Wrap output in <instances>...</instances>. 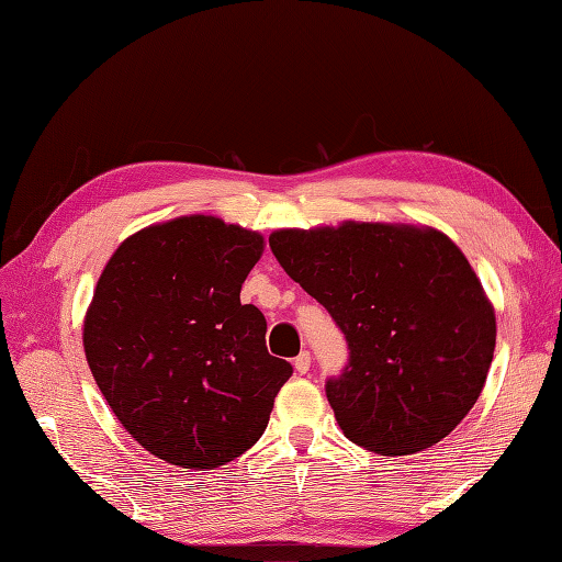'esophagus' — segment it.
<instances>
[{
    "label": "esophagus",
    "mask_w": 562,
    "mask_h": 562,
    "mask_svg": "<svg viewBox=\"0 0 562 562\" xmlns=\"http://www.w3.org/2000/svg\"><path fill=\"white\" fill-rule=\"evenodd\" d=\"M310 363H313V358H310V351L297 353L295 360H293V366H295L297 372H301V375H305V372L310 370Z\"/></svg>",
    "instance_id": "34e87169"
}]
</instances>
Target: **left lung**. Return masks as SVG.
Returning a JSON list of instances; mask_svg holds the SVG:
<instances>
[{"label": "left lung", "mask_w": 562, "mask_h": 562, "mask_svg": "<svg viewBox=\"0 0 562 562\" xmlns=\"http://www.w3.org/2000/svg\"><path fill=\"white\" fill-rule=\"evenodd\" d=\"M273 257L346 336L327 398L348 440L402 457L447 438L476 404L495 351V313L445 233L346 221L283 228Z\"/></svg>", "instance_id": "obj_1"}]
</instances>
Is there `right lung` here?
<instances>
[{
  "instance_id": "add662e5",
  "label": "right lung",
  "mask_w": 562,
  "mask_h": 562,
  "mask_svg": "<svg viewBox=\"0 0 562 562\" xmlns=\"http://www.w3.org/2000/svg\"><path fill=\"white\" fill-rule=\"evenodd\" d=\"M265 238L216 216L130 235L83 319V351L108 406L146 452L216 469L265 432L291 363L267 351V319L240 303Z\"/></svg>"
}]
</instances>
